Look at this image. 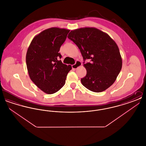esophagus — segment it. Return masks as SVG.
I'll list each match as a JSON object with an SVG mask.
<instances>
[{"label": "esophagus", "mask_w": 146, "mask_h": 146, "mask_svg": "<svg viewBox=\"0 0 146 146\" xmlns=\"http://www.w3.org/2000/svg\"><path fill=\"white\" fill-rule=\"evenodd\" d=\"M82 62H81L80 61H76V63H75L74 64H73V65L72 66V68H74V69H76V68H78L79 67H80V66H82Z\"/></svg>", "instance_id": "esophagus-1"}]
</instances>
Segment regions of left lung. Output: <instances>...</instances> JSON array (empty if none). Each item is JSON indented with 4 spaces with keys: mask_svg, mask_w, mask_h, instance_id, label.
I'll list each match as a JSON object with an SVG mask.
<instances>
[{
    "mask_svg": "<svg viewBox=\"0 0 146 146\" xmlns=\"http://www.w3.org/2000/svg\"><path fill=\"white\" fill-rule=\"evenodd\" d=\"M68 38L80 50L86 75L81 82L89 90L100 92L110 88L115 81L122 67V58L116 42L110 35L94 27L71 31Z\"/></svg>",
    "mask_w": 146,
    "mask_h": 146,
    "instance_id": "obj_1",
    "label": "left lung"
}]
</instances>
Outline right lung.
Instances as JSON below:
<instances>
[{
	"label": "right lung",
	"mask_w": 146,
	"mask_h": 146,
	"mask_svg": "<svg viewBox=\"0 0 146 146\" xmlns=\"http://www.w3.org/2000/svg\"><path fill=\"white\" fill-rule=\"evenodd\" d=\"M69 29L52 27L35 35L28 47L26 64L31 80L46 94H52L65 84L70 65L60 60L59 51Z\"/></svg>",
	"instance_id": "right-lung-1"
}]
</instances>
